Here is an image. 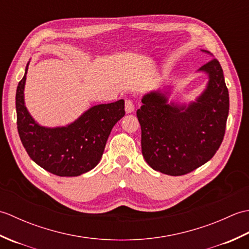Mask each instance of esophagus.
<instances>
[{"mask_svg": "<svg viewBox=\"0 0 249 249\" xmlns=\"http://www.w3.org/2000/svg\"><path fill=\"white\" fill-rule=\"evenodd\" d=\"M135 110V105H134V102L131 99H126L125 102V111L126 113H131L134 112Z\"/></svg>", "mask_w": 249, "mask_h": 249, "instance_id": "1", "label": "esophagus"}]
</instances>
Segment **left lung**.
Here are the masks:
<instances>
[{"instance_id":"left-lung-1","label":"left lung","mask_w":249,"mask_h":249,"mask_svg":"<svg viewBox=\"0 0 249 249\" xmlns=\"http://www.w3.org/2000/svg\"><path fill=\"white\" fill-rule=\"evenodd\" d=\"M199 71L208 72L210 81L197 103L168 105L165 95L153 92L137 110L142 155L154 170L168 176H184L204 165L224 139L229 92L223 68L213 57Z\"/></svg>"}]
</instances>
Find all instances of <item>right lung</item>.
I'll use <instances>...</instances> for the list:
<instances>
[{"instance_id": "obj_1", "label": "right lung", "mask_w": 249, "mask_h": 249, "mask_svg": "<svg viewBox=\"0 0 249 249\" xmlns=\"http://www.w3.org/2000/svg\"><path fill=\"white\" fill-rule=\"evenodd\" d=\"M25 73L16 93L17 128L21 142L37 165L59 177H77L97 165L113 126L125 114V103L94 106L67 127L46 128L32 119L24 106Z\"/></svg>"}]
</instances>
